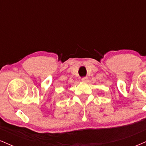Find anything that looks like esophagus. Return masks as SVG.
I'll list each match as a JSON object with an SVG mask.
<instances>
[{
  "label": "esophagus",
  "mask_w": 146,
  "mask_h": 146,
  "mask_svg": "<svg viewBox=\"0 0 146 146\" xmlns=\"http://www.w3.org/2000/svg\"><path fill=\"white\" fill-rule=\"evenodd\" d=\"M82 81L84 82H86L88 81V78L87 77H84V78H82Z\"/></svg>",
  "instance_id": "obj_1"
}]
</instances>
